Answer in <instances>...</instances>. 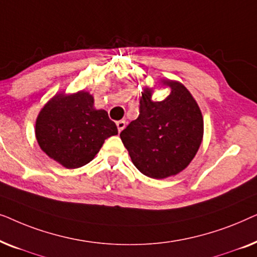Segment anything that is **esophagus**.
Returning a JSON list of instances; mask_svg holds the SVG:
<instances>
[{"mask_svg":"<svg viewBox=\"0 0 257 257\" xmlns=\"http://www.w3.org/2000/svg\"><path fill=\"white\" fill-rule=\"evenodd\" d=\"M125 126H126V121H125V120H119V121H117V127H118V131H119V132H121L122 130L125 128Z\"/></svg>","mask_w":257,"mask_h":257,"instance_id":"esophagus-1","label":"esophagus"}]
</instances>
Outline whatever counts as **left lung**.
<instances>
[{
    "label": "left lung",
    "mask_w": 257,
    "mask_h": 257,
    "mask_svg": "<svg viewBox=\"0 0 257 257\" xmlns=\"http://www.w3.org/2000/svg\"><path fill=\"white\" fill-rule=\"evenodd\" d=\"M171 89L154 101L153 87H144L139 117L120 133L135 166L153 179H165L184 171L194 159L203 137V118L198 103L184 84L160 79Z\"/></svg>",
    "instance_id": "1"
}]
</instances>
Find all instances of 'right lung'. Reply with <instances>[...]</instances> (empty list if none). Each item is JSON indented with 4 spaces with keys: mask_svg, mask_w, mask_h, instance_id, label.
Masks as SVG:
<instances>
[{
    "mask_svg": "<svg viewBox=\"0 0 257 257\" xmlns=\"http://www.w3.org/2000/svg\"><path fill=\"white\" fill-rule=\"evenodd\" d=\"M35 135L41 150L65 168L89 164L118 128L87 91L57 93L40 111Z\"/></svg>",
    "mask_w": 257,
    "mask_h": 257,
    "instance_id": "add662e5",
    "label": "right lung"
}]
</instances>
